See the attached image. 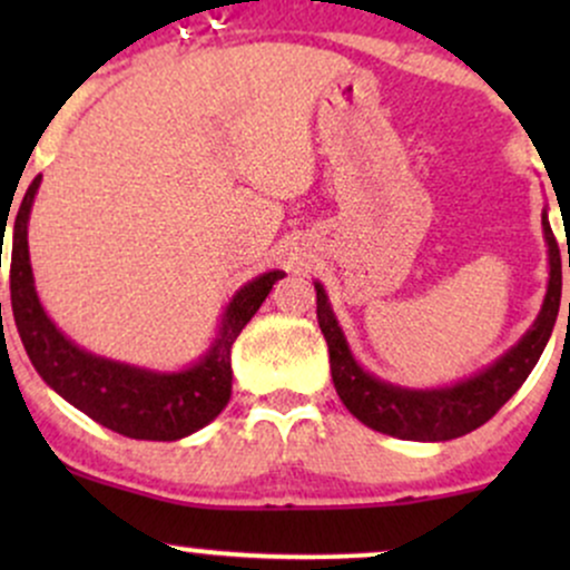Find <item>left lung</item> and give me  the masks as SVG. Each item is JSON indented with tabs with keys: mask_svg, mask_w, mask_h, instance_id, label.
I'll return each instance as SVG.
<instances>
[{
	"mask_svg": "<svg viewBox=\"0 0 570 570\" xmlns=\"http://www.w3.org/2000/svg\"><path fill=\"white\" fill-rule=\"evenodd\" d=\"M541 227H544L547 240L549 281L544 303H541V311L531 330L517 340L503 356L488 364L485 370L474 372L472 377H463L453 385H442V389H404V385L381 381V377L364 370L348 348V340L340 330L337 316L332 313L324 286L313 281L318 326H322L326 345H330L332 383H335L337 396L343 399L351 415L358 417L364 426L381 431V434L412 442H448L488 423L531 375L535 362L547 348L554 322H558L562 265L547 208L541 214Z\"/></svg>",
	"mask_w": 570,
	"mask_h": 570,
	"instance_id": "8db88e82",
	"label": "left lung"
}]
</instances>
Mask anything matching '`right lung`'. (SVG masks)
Segmentation results:
<instances>
[{
	"instance_id": "1",
	"label": "right lung",
	"mask_w": 570,
	"mask_h": 570,
	"mask_svg": "<svg viewBox=\"0 0 570 570\" xmlns=\"http://www.w3.org/2000/svg\"><path fill=\"white\" fill-rule=\"evenodd\" d=\"M42 176L26 189L12 225L10 299L18 335L31 364L58 396L67 399L101 426L130 440L174 442L208 426L233 394L230 348L252 322L284 271H271L240 286L227 303L217 337L195 364L179 372H155L115 362L80 348L50 322L35 289L29 259V214ZM8 230V222H0ZM4 244V238H2Z\"/></svg>"
}]
</instances>
